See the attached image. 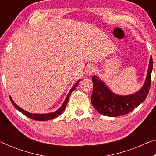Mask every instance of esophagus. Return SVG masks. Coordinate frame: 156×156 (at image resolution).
Segmentation results:
<instances>
[{
  "label": "esophagus",
  "instance_id": "34e87169",
  "mask_svg": "<svg viewBox=\"0 0 156 156\" xmlns=\"http://www.w3.org/2000/svg\"><path fill=\"white\" fill-rule=\"evenodd\" d=\"M95 70H96L95 67L94 66H93V65H90V66H88L87 69H86V73H87L88 75H91L95 73Z\"/></svg>",
  "mask_w": 156,
  "mask_h": 156
}]
</instances>
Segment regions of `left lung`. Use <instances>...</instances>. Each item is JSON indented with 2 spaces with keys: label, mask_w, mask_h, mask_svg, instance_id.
Instances as JSON below:
<instances>
[{
  "label": "left lung",
  "mask_w": 156,
  "mask_h": 156,
  "mask_svg": "<svg viewBox=\"0 0 156 156\" xmlns=\"http://www.w3.org/2000/svg\"><path fill=\"white\" fill-rule=\"evenodd\" d=\"M153 58L150 57L147 78L142 88L134 94L119 95L112 93L96 75L93 76V83L91 103L94 108L104 116L116 117L128 114L144 101L151 83Z\"/></svg>",
  "instance_id": "8db88e82"
}]
</instances>
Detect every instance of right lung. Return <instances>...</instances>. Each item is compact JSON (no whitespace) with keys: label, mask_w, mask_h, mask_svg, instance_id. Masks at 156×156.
I'll list each match as a JSON object with an SVG mask.
<instances>
[{"label":"right lung","mask_w":156,"mask_h":156,"mask_svg":"<svg viewBox=\"0 0 156 156\" xmlns=\"http://www.w3.org/2000/svg\"><path fill=\"white\" fill-rule=\"evenodd\" d=\"M81 81V80H78L77 82H76L75 85H74L73 87L70 90V92L68 93V95H67V97L66 98V100H65V101L63 102V105H61V107H60V108L56 110V112H51V113H48V114H32V113H30V112H26L25 110H23V109H21V107H20L18 106L17 105L15 104V102L13 101V100L12 99V98L9 96V100H10V101L12 103V105H14V107H15V108L18 110V111H20L21 113H22L23 114H24L26 116L28 117V118L30 119H34L35 121H48V120H51V119H53L56 118V117H58L59 115H61L62 113H63V112L64 111V109H66V105L68 104V99L69 98H70V95H71V93L75 89V88L77 86L78 83H79V81Z\"/></svg>","instance_id":"1"}]
</instances>
